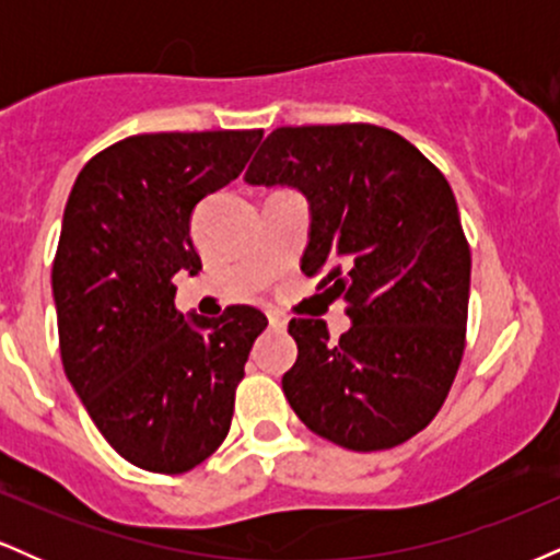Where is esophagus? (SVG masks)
<instances>
[{"label":"esophagus","mask_w":560,"mask_h":560,"mask_svg":"<svg viewBox=\"0 0 560 560\" xmlns=\"http://www.w3.org/2000/svg\"><path fill=\"white\" fill-rule=\"evenodd\" d=\"M268 324H271V329L281 331V329H287L289 318L284 316V313H279V311H271V313H268Z\"/></svg>","instance_id":"esophagus-1"}]
</instances>
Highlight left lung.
Returning a JSON list of instances; mask_svg holds the SVG:
<instances>
[{"mask_svg": "<svg viewBox=\"0 0 560 560\" xmlns=\"http://www.w3.org/2000/svg\"><path fill=\"white\" fill-rule=\"evenodd\" d=\"M244 182L292 186L311 205L302 273L347 302L339 342L292 318L281 378L311 432L371 453L419 434L445 402L466 345L471 249L447 178L389 128L284 126Z\"/></svg>", "mask_w": 560, "mask_h": 560, "instance_id": "left-lung-1", "label": "left lung"}]
</instances>
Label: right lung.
<instances>
[{
	"instance_id": "right-lung-1",
	"label": "right lung",
	"mask_w": 560,
	"mask_h": 560,
	"mask_svg": "<svg viewBox=\"0 0 560 560\" xmlns=\"http://www.w3.org/2000/svg\"><path fill=\"white\" fill-rule=\"evenodd\" d=\"M262 128L139 133L83 165L62 215L52 298L68 382L128 464L184 474L226 440L234 392L268 318L176 311L173 276L202 271L189 223L244 171Z\"/></svg>"
}]
</instances>
